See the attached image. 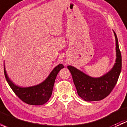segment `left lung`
Returning a JSON list of instances; mask_svg holds the SVG:
<instances>
[{
    "label": "left lung",
    "mask_w": 127,
    "mask_h": 127,
    "mask_svg": "<svg viewBox=\"0 0 127 127\" xmlns=\"http://www.w3.org/2000/svg\"><path fill=\"white\" fill-rule=\"evenodd\" d=\"M113 32L116 38V63L106 74L99 77H92L74 66H67L78 95L86 101L104 99L110 94L117 84L122 69V56L117 35L114 31Z\"/></svg>",
    "instance_id": "left-lung-1"
}]
</instances>
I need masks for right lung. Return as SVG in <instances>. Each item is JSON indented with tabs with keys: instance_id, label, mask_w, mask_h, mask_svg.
Returning a JSON list of instances; mask_svg holds the SVG:
<instances>
[{
	"instance_id": "right-lung-1",
	"label": "right lung",
	"mask_w": 127,
	"mask_h": 127,
	"mask_svg": "<svg viewBox=\"0 0 127 127\" xmlns=\"http://www.w3.org/2000/svg\"><path fill=\"white\" fill-rule=\"evenodd\" d=\"M4 66V74L7 82L14 93L24 103L31 105H43L47 103L52 94L56 75L64 66L62 64L56 66L42 83L28 87H21L15 85L10 80Z\"/></svg>"
}]
</instances>
